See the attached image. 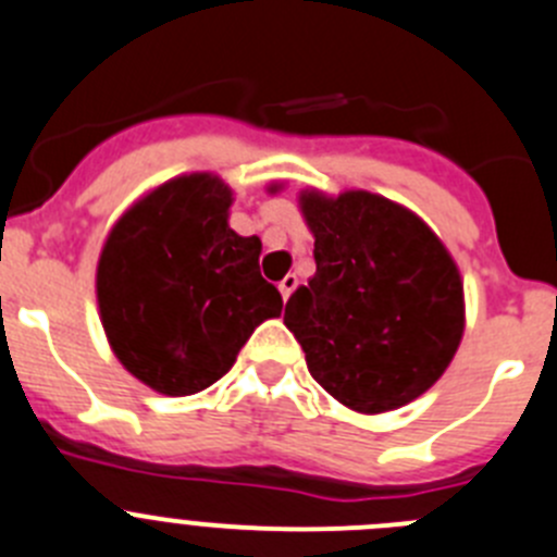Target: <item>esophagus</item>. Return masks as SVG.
Instances as JSON below:
<instances>
[{"mask_svg": "<svg viewBox=\"0 0 557 557\" xmlns=\"http://www.w3.org/2000/svg\"><path fill=\"white\" fill-rule=\"evenodd\" d=\"M295 287H298V275L289 273V275H284L282 284H278V293H282V298L287 300L289 295H293V289H295Z\"/></svg>", "mask_w": 557, "mask_h": 557, "instance_id": "obj_1", "label": "esophagus"}]
</instances>
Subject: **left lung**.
Returning <instances> with one entry per match:
<instances>
[{
  "label": "left lung",
  "mask_w": 557,
  "mask_h": 557,
  "mask_svg": "<svg viewBox=\"0 0 557 557\" xmlns=\"http://www.w3.org/2000/svg\"><path fill=\"white\" fill-rule=\"evenodd\" d=\"M314 234L309 287L284 325L329 395L361 414L392 411L431 389L463 334V284L436 234L408 209L364 190L304 193Z\"/></svg>",
  "instance_id": "left-lung-1"
}]
</instances>
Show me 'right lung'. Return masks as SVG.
<instances>
[{
  "instance_id": "1",
  "label": "right lung",
  "mask_w": 557,
  "mask_h": 557,
  "mask_svg": "<svg viewBox=\"0 0 557 557\" xmlns=\"http://www.w3.org/2000/svg\"><path fill=\"white\" fill-rule=\"evenodd\" d=\"M232 190L190 173L157 187L104 243L96 295L121 364L162 395H196L232 370L282 293L259 273V237L228 228Z\"/></svg>"
}]
</instances>
